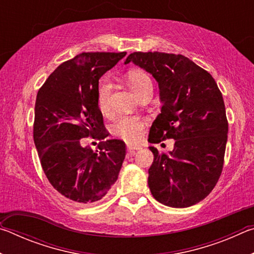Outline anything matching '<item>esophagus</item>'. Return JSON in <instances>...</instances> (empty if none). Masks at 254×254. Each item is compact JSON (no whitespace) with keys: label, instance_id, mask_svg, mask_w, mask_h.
<instances>
[{"label":"esophagus","instance_id":"1","mask_svg":"<svg viewBox=\"0 0 254 254\" xmlns=\"http://www.w3.org/2000/svg\"><path fill=\"white\" fill-rule=\"evenodd\" d=\"M127 151L130 153H134L136 150L140 149L139 145H136V144H127Z\"/></svg>","mask_w":254,"mask_h":254}]
</instances>
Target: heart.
I'll return each mask as SVG.
<instances>
[{
    "instance_id": "b5f03b06",
    "label": "heart",
    "mask_w": 254,
    "mask_h": 254,
    "mask_svg": "<svg viewBox=\"0 0 254 254\" xmlns=\"http://www.w3.org/2000/svg\"><path fill=\"white\" fill-rule=\"evenodd\" d=\"M127 84L132 92L139 96L147 89H152V80L147 72L140 69H133L127 75ZM112 84L109 78L103 79L97 91V104L103 113H106L110 109V95ZM144 122L139 118L124 117L119 119L113 126V132L118 136L127 141H136L142 135Z\"/></svg>"
}]
</instances>
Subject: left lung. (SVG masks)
<instances>
[{"label": "left lung", "instance_id": "left-lung-1", "mask_svg": "<svg viewBox=\"0 0 254 254\" xmlns=\"http://www.w3.org/2000/svg\"><path fill=\"white\" fill-rule=\"evenodd\" d=\"M150 72L162 103L149 142L174 139V149L160 153L149 147L153 162L148 185L159 203L176 208L203 200L222 174L227 141L225 105L212 75L183 55L133 53L124 64Z\"/></svg>", "mask_w": 254, "mask_h": 254}]
</instances>
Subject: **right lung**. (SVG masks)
Returning a JSON list of instances; mask_svg holds the SVG:
<instances>
[{
    "label": "right lung",
    "instance_id": "add662e5",
    "mask_svg": "<svg viewBox=\"0 0 254 254\" xmlns=\"http://www.w3.org/2000/svg\"><path fill=\"white\" fill-rule=\"evenodd\" d=\"M127 53H83L54 70L37 94L33 140L49 183L67 199H102L118 180L126 143L105 140L93 152L80 138L107 136L97 104L98 79Z\"/></svg>",
    "mask_w": 254,
    "mask_h": 254
}]
</instances>
